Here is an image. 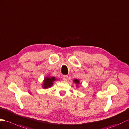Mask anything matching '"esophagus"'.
Masks as SVG:
<instances>
[{"instance_id":"obj_1","label":"esophagus","mask_w":129,"mask_h":129,"mask_svg":"<svg viewBox=\"0 0 129 129\" xmlns=\"http://www.w3.org/2000/svg\"><path fill=\"white\" fill-rule=\"evenodd\" d=\"M63 79L64 81H67V79H68V76L63 75Z\"/></svg>"}]
</instances>
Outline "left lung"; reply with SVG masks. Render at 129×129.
Returning a JSON list of instances; mask_svg holds the SVG:
<instances>
[{
	"instance_id": "8db88e82",
	"label": "left lung",
	"mask_w": 129,
	"mask_h": 129,
	"mask_svg": "<svg viewBox=\"0 0 129 129\" xmlns=\"http://www.w3.org/2000/svg\"><path fill=\"white\" fill-rule=\"evenodd\" d=\"M73 82L76 84V87H78V85L80 84L79 80L77 79H73Z\"/></svg>"
}]
</instances>
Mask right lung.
I'll return each mask as SVG.
<instances>
[{
	"instance_id": "1",
	"label": "right lung",
	"mask_w": 129,
	"mask_h": 129,
	"mask_svg": "<svg viewBox=\"0 0 129 129\" xmlns=\"http://www.w3.org/2000/svg\"><path fill=\"white\" fill-rule=\"evenodd\" d=\"M57 80H58V79L55 77H51L50 76H46L42 82V84H41L42 88L43 89H47L50 88L52 86L54 83Z\"/></svg>"
}]
</instances>
